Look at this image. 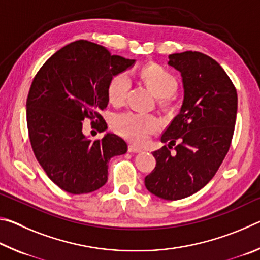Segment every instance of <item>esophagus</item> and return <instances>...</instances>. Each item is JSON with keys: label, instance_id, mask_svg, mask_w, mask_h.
I'll list each match as a JSON object with an SVG mask.
<instances>
[{"label": "esophagus", "instance_id": "1", "mask_svg": "<svg viewBox=\"0 0 260 260\" xmlns=\"http://www.w3.org/2000/svg\"><path fill=\"white\" fill-rule=\"evenodd\" d=\"M128 151L129 152H141L142 151V149L138 146H134V144H129L128 146Z\"/></svg>", "mask_w": 260, "mask_h": 260}]
</instances>
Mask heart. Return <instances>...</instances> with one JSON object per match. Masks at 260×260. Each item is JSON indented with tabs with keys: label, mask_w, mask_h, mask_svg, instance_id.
Instances as JSON below:
<instances>
[{
	"label": "heart",
	"mask_w": 260,
	"mask_h": 260,
	"mask_svg": "<svg viewBox=\"0 0 260 260\" xmlns=\"http://www.w3.org/2000/svg\"><path fill=\"white\" fill-rule=\"evenodd\" d=\"M140 74L149 89L159 99L162 104L166 102L167 98L175 93L178 88L177 79L166 70L157 65H149L143 68ZM131 85L132 80L127 72L118 73L112 77L108 86L110 102L113 104H121L124 102ZM112 125L118 134L133 142L143 143L148 139L149 134L159 128L160 122L152 114L126 112L114 117Z\"/></svg>",
	"instance_id": "1"
}]
</instances>
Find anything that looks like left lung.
Here are the masks:
<instances>
[{
	"instance_id": "left-lung-1",
	"label": "left lung",
	"mask_w": 260,
	"mask_h": 260,
	"mask_svg": "<svg viewBox=\"0 0 260 260\" xmlns=\"http://www.w3.org/2000/svg\"><path fill=\"white\" fill-rule=\"evenodd\" d=\"M167 64L181 74L183 101L160 138L169 144L152 152L157 164L144 183L159 199L177 201L201 190L221 165L234 133L237 93L220 64L201 52L172 54Z\"/></svg>"
}]
</instances>
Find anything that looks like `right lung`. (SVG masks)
<instances>
[{
    "instance_id": "add662e5",
    "label": "right lung",
    "mask_w": 260,
    "mask_h": 260,
    "mask_svg": "<svg viewBox=\"0 0 260 260\" xmlns=\"http://www.w3.org/2000/svg\"><path fill=\"white\" fill-rule=\"evenodd\" d=\"M134 64L135 59L79 40L56 51L35 76L26 102L30 144L48 177L63 190H98L108 181L109 160L126 153V142L116 134L88 140L82 121L89 118L108 128L101 111L109 103V82Z\"/></svg>"
}]
</instances>
